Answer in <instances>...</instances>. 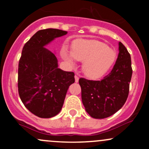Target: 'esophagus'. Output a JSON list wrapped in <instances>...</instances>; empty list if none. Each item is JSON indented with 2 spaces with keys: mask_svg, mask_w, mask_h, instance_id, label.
Returning a JSON list of instances; mask_svg holds the SVG:
<instances>
[{
  "mask_svg": "<svg viewBox=\"0 0 149 149\" xmlns=\"http://www.w3.org/2000/svg\"><path fill=\"white\" fill-rule=\"evenodd\" d=\"M78 80H79V78H78V76H75V81H76V83H78Z\"/></svg>",
  "mask_w": 149,
  "mask_h": 149,
  "instance_id": "esophagus-1",
  "label": "esophagus"
}]
</instances>
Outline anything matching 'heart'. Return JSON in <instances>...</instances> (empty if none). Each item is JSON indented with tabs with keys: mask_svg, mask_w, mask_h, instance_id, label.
<instances>
[{
	"mask_svg": "<svg viewBox=\"0 0 149 149\" xmlns=\"http://www.w3.org/2000/svg\"><path fill=\"white\" fill-rule=\"evenodd\" d=\"M71 52L61 49L63 59L71 66L76 60L83 61L82 69L85 76L97 78L103 76L115 63L117 54L107 44L96 40L76 39L71 45Z\"/></svg>",
	"mask_w": 149,
	"mask_h": 149,
	"instance_id": "b5f03b06",
	"label": "heart"
}]
</instances>
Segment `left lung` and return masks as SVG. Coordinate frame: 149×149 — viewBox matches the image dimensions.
Wrapping results in <instances>:
<instances>
[{"label": "left lung", "instance_id": "left-lung-1", "mask_svg": "<svg viewBox=\"0 0 149 149\" xmlns=\"http://www.w3.org/2000/svg\"><path fill=\"white\" fill-rule=\"evenodd\" d=\"M117 60L109 75L102 80L80 78L82 102L92 118L103 119L120 110L129 94L132 69L130 54L122 42L118 43Z\"/></svg>", "mask_w": 149, "mask_h": 149}]
</instances>
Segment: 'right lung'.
I'll list each match as a JSON object with an SVG mask.
<instances>
[{
    "mask_svg": "<svg viewBox=\"0 0 149 149\" xmlns=\"http://www.w3.org/2000/svg\"><path fill=\"white\" fill-rule=\"evenodd\" d=\"M65 31L47 29L37 31L24 46L19 61L18 91L22 103L34 115L49 118L63 107L74 73L58 68L55 54L46 46Z\"/></svg>",
    "mask_w": 149,
    "mask_h": 149,
    "instance_id": "obj_1",
    "label": "right lung"
}]
</instances>
